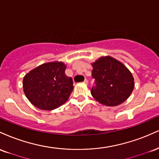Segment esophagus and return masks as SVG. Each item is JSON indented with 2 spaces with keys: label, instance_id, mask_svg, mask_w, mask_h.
Wrapping results in <instances>:
<instances>
[{
  "label": "esophagus",
  "instance_id": "esophagus-1",
  "mask_svg": "<svg viewBox=\"0 0 159 159\" xmlns=\"http://www.w3.org/2000/svg\"><path fill=\"white\" fill-rule=\"evenodd\" d=\"M83 83H85V84H88V83H89V82H88V80H87L86 79H85V80H84V82H83Z\"/></svg>",
  "mask_w": 159,
  "mask_h": 159
}]
</instances>
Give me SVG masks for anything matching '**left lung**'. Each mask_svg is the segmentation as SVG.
<instances>
[{
  "mask_svg": "<svg viewBox=\"0 0 159 159\" xmlns=\"http://www.w3.org/2000/svg\"><path fill=\"white\" fill-rule=\"evenodd\" d=\"M92 67L95 86L91 93L97 101L115 106L127 100L135 84L132 74L124 64L111 57H103L92 63Z\"/></svg>",
  "mask_w": 159,
  "mask_h": 159,
  "instance_id": "1",
  "label": "left lung"
}]
</instances>
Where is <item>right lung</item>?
<instances>
[{
  "instance_id": "add662e5",
  "label": "right lung",
  "mask_w": 159,
  "mask_h": 159,
  "mask_svg": "<svg viewBox=\"0 0 159 159\" xmlns=\"http://www.w3.org/2000/svg\"><path fill=\"white\" fill-rule=\"evenodd\" d=\"M66 65L53 61L39 65L24 76V92L29 101L42 110L59 108L68 100L74 86L65 75Z\"/></svg>"
}]
</instances>
